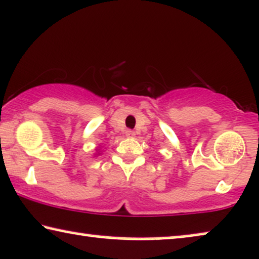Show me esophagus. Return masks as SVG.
I'll list each match as a JSON object with an SVG mask.
<instances>
[{
	"mask_svg": "<svg viewBox=\"0 0 259 259\" xmlns=\"http://www.w3.org/2000/svg\"><path fill=\"white\" fill-rule=\"evenodd\" d=\"M125 134H126V137H128V138H133L134 136H136V133H134V131H132V130H127Z\"/></svg>",
	"mask_w": 259,
	"mask_h": 259,
	"instance_id": "34e87169",
	"label": "esophagus"
}]
</instances>
